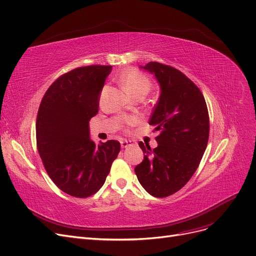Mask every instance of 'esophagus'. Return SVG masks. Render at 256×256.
<instances>
[{
  "label": "esophagus",
  "mask_w": 256,
  "mask_h": 256,
  "mask_svg": "<svg viewBox=\"0 0 256 256\" xmlns=\"http://www.w3.org/2000/svg\"><path fill=\"white\" fill-rule=\"evenodd\" d=\"M131 145H134V142L129 140H124L120 142L122 148H127V147H129V146H131Z\"/></svg>",
  "instance_id": "obj_1"
}]
</instances>
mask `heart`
<instances>
[{
	"label": "heart",
	"instance_id": "1",
	"mask_svg": "<svg viewBox=\"0 0 256 256\" xmlns=\"http://www.w3.org/2000/svg\"><path fill=\"white\" fill-rule=\"evenodd\" d=\"M122 85L126 92L132 96L138 92H148L150 89L149 78L138 70H129L120 78Z\"/></svg>",
	"mask_w": 256,
	"mask_h": 256
}]
</instances>
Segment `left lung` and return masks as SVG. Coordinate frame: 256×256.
<instances>
[{"label": "left lung", "instance_id": "obj_1", "mask_svg": "<svg viewBox=\"0 0 256 256\" xmlns=\"http://www.w3.org/2000/svg\"><path fill=\"white\" fill-rule=\"evenodd\" d=\"M140 68L160 85L149 120L160 134L154 149L138 142L144 160L134 171L149 194L166 198L185 186L200 165L209 138L208 109L200 90L180 70L156 62Z\"/></svg>", "mask_w": 256, "mask_h": 256}]
</instances>
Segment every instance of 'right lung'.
Returning a JSON list of instances; mask_svg holds the SVG:
<instances>
[{"label": "right lung", "instance_id": "obj_1", "mask_svg": "<svg viewBox=\"0 0 256 256\" xmlns=\"http://www.w3.org/2000/svg\"><path fill=\"white\" fill-rule=\"evenodd\" d=\"M112 66L80 67L60 76L40 102L36 134L50 178L65 193L88 198L104 185L120 149L118 140L96 145L89 120L98 112L102 89Z\"/></svg>", "mask_w": 256, "mask_h": 256}]
</instances>
